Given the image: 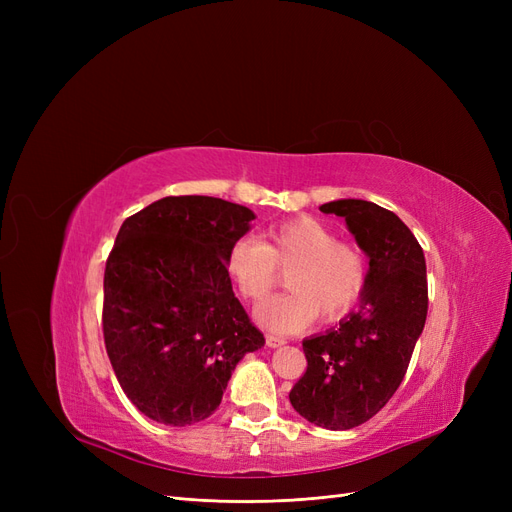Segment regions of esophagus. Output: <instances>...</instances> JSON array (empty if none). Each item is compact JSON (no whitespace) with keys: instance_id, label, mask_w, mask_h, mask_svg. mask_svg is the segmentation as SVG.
Returning <instances> with one entry per match:
<instances>
[{"instance_id":"34e87169","label":"esophagus","mask_w":512,"mask_h":512,"mask_svg":"<svg viewBox=\"0 0 512 512\" xmlns=\"http://www.w3.org/2000/svg\"><path fill=\"white\" fill-rule=\"evenodd\" d=\"M286 344V339L280 335H267V346L269 348H280Z\"/></svg>"}]
</instances>
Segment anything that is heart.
<instances>
[{
	"label": "heart",
	"instance_id": "heart-1",
	"mask_svg": "<svg viewBox=\"0 0 512 512\" xmlns=\"http://www.w3.org/2000/svg\"><path fill=\"white\" fill-rule=\"evenodd\" d=\"M337 232L316 218H294L252 237L232 241L224 269L243 299L258 305L288 271L290 292L258 312V320L277 333L305 329L316 316L333 320L361 301L369 265L359 245L337 241Z\"/></svg>",
	"mask_w": 512,
	"mask_h": 512
}]
</instances>
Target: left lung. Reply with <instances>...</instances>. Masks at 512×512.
Here are the masks:
<instances>
[{
	"label": "left lung",
	"instance_id": "left-lung-1",
	"mask_svg": "<svg viewBox=\"0 0 512 512\" xmlns=\"http://www.w3.org/2000/svg\"><path fill=\"white\" fill-rule=\"evenodd\" d=\"M344 218L369 256L359 309L303 342L307 369L290 404L309 423L344 431L378 414L404 380L427 318L423 247L389 209L344 198L320 207Z\"/></svg>",
	"mask_w": 512,
	"mask_h": 512
}]
</instances>
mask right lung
Returning a JSON list of instances; mask_svg holds the SVG:
<instances>
[{"instance_id":"add662e5","label":"right lung","mask_w":512,"mask_h":512,"mask_svg":"<svg viewBox=\"0 0 512 512\" xmlns=\"http://www.w3.org/2000/svg\"><path fill=\"white\" fill-rule=\"evenodd\" d=\"M254 218L222 198L166 196L121 224L104 269L102 331L123 393L151 421H203L237 363L265 346L224 269Z\"/></svg>"}]
</instances>
